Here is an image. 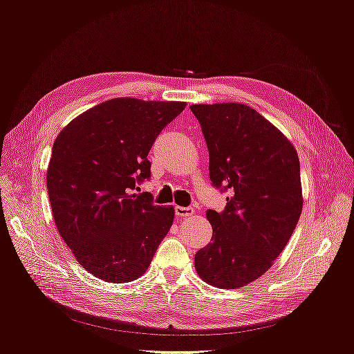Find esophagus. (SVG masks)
<instances>
[{"label":"esophagus","instance_id":"34e87169","mask_svg":"<svg viewBox=\"0 0 354 354\" xmlns=\"http://www.w3.org/2000/svg\"><path fill=\"white\" fill-rule=\"evenodd\" d=\"M195 212V209L192 207H176V217L178 218H185V217H190L192 214Z\"/></svg>","mask_w":354,"mask_h":354}]
</instances>
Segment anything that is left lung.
<instances>
[{"mask_svg": "<svg viewBox=\"0 0 354 354\" xmlns=\"http://www.w3.org/2000/svg\"><path fill=\"white\" fill-rule=\"evenodd\" d=\"M209 152L212 186L229 196L207 211L211 242L195 255L201 279L236 289L270 269L303 209L299 160L291 142L241 103L192 104Z\"/></svg>", "mask_w": 354, "mask_h": 354, "instance_id": "obj_1", "label": "left lung"}]
</instances>
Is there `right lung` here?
I'll list each match as a JSON object with an SVG mask.
<instances>
[{"instance_id":"1","label":"right lung","mask_w":354,"mask_h":354,"mask_svg":"<svg viewBox=\"0 0 354 354\" xmlns=\"http://www.w3.org/2000/svg\"><path fill=\"white\" fill-rule=\"evenodd\" d=\"M185 102L120 97L69 122L53 145L47 189L60 236L75 259L112 283L142 276L174 220V208L140 190L149 151Z\"/></svg>"}]
</instances>
